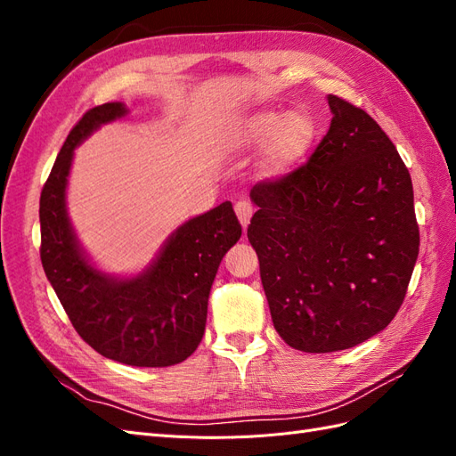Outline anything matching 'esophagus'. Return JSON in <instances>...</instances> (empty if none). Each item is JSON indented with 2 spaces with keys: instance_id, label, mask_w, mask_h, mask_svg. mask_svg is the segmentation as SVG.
<instances>
[{
  "instance_id": "obj_1",
  "label": "esophagus",
  "mask_w": 456,
  "mask_h": 456,
  "mask_svg": "<svg viewBox=\"0 0 456 456\" xmlns=\"http://www.w3.org/2000/svg\"><path fill=\"white\" fill-rule=\"evenodd\" d=\"M233 209H236V215H238V218H240V223H241L243 228H245L247 224H249V220H251V216H253V205H251L249 200H240V201L236 203V207H233Z\"/></svg>"
}]
</instances>
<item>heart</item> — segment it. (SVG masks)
I'll list each match as a JSON object with an SVG mask.
<instances>
[{
    "label": "heart",
    "mask_w": 456,
    "mask_h": 456,
    "mask_svg": "<svg viewBox=\"0 0 456 456\" xmlns=\"http://www.w3.org/2000/svg\"><path fill=\"white\" fill-rule=\"evenodd\" d=\"M315 139V123L306 112L281 114L273 110L256 112L240 121L233 131L238 146H260L270 141L265 165L272 173H281L306 156Z\"/></svg>",
    "instance_id": "1"
}]
</instances>
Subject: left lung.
Instances as JSON below:
<instances>
[{
    "label": "left lung",
    "instance_id": "left-lung-1",
    "mask_svg": "<svg viewBox=\"0 0 456 456\" xmlns=\"http://www.w3.org/2000/svg\"><path fill=\"white\" fill-rule=\"evenodd\" d=\"M330 127L298 169L253 186L247 238L291 348L338 352L402 308L420 233L403 159L363 108L329 94Z\"/></svg>",
    "mask_w": 456,
    "mask_h": 456
}]
</instances>
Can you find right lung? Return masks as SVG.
Returning <instances> with one entry per match:
<instances>
[{"label":"right lung","instance_id":"add662e5","mask_svg":"<svg viewBox=\"0 0 456 456\" xmlns=\"http://www.w3.org/2000/svg\"><path fill=\"white\" fill-rule=\"evenodd\" d=\"M123 114L121 102L94 106L66 136L41 190L39 256L64 312L93 350L133 367H167L184 362L201 342L213 280L240 240L241 224L224 201L178 228L156 265L139 278L118 281L96 272L68 224L66 176L74 148L101 123Z\"/></svg>","mask_w":456,"mask_h":456}]
</instances>
